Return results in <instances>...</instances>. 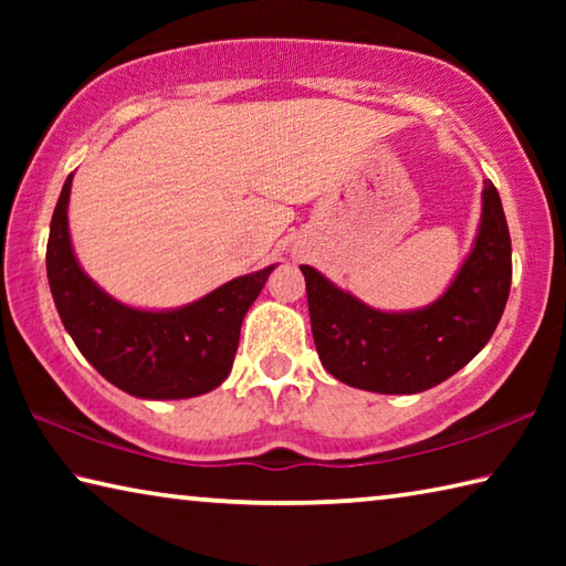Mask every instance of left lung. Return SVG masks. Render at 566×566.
Masks as SVG:
<instances>
[{"label": "left lung", "instance_id": "8db88e82", "mask_svg": "<svg viewBox=\"0 0 566 566\" xmlns=\"http://www.w3.org/2000/svg\"><path fill=\"white\" fill-rule=\"evenodd\" d=\"M472 254L424 310L379 312L302 264L314 344L332 377L379 395H417L472 361L502 319L512 286V239L500 191H482Z\"/></svg>", "mask_w": 566, "mask_h": 566}]
</instances>
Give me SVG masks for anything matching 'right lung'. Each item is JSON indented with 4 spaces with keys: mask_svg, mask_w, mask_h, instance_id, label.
<instances>
[{
    "mask_svg": "<svg viewBox=\"0 0 566 566\" xmlns=\"http://www.w3.org/2000/svg\"><path fill=\"white\" fill-rule=\"evenodd\" d=\"M72 177H66L52 214L46 276L76 349L132 397L187 399L222 385L232 371L244 314L274 266L237 276L179 310H132L102 292L76 262L66 222Z\"/></svg>",
    "mask_w": 566,
    "mask_h": 566,
    "instance_id": "1",
    "label": "right lung"
}]
</instances>
